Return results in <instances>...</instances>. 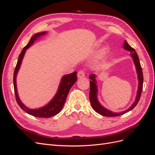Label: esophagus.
<instances>
[{
    "mask_svg": "<svg viewBox=\"0 0 155 155\" xmlns=\"http://www.w3.org/2000/svg\"><path fill=\"white\" fill-rule=\"evenodd\" d=\"M84 76H85V71H84V70H80L79 71H78V78H81Z\"/></svg>",
    "mask_w": 155,
    "mask_h": 155,
    "instance_id": "esophagus-1",
    "label": "esophagus"
}]
</instances>
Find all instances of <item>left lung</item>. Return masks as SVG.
<instances>
[{"label":"left lung","mask_w":155,"mask_h":155,"mask_svg":"<svg viewBox=\"0 0 155 155\" xmlns=\"http://www.w3.org/2000/svg\"><path fill=\"white\" fill-rule=\"evenodd\" d=\"M124 49L130 51V55L131 57L133 58L134 64L136 66V68H137V72L138 74V90L137 92V97H136V100L134 102V104L132 105L130 108L127 110H126L125 111H123L121 112H120V113H115V112H112V111H110L109 110H107L103 107L99 101H97V85H96V79H95V75L94 74H91L90 76H89V78L91 80L90 81V94H89V98H90V101H91V104L93 108V109L97 113H99L102 116H105L107 117H114V116H118L120 115H122L126 112H127L130 111V110H132L133 109L136 107V105H137L140 99V96H141V94L142 92V89H143V72H142V69L141 64H140L139 58L137 53L136 52L135 50L131 47V46L127 43V42L126 41H124Z\"/></svg>","instance_id":"obj_1"}]
</instances>
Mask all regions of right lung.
<instances>
[{
  "label": "right lung",
  "mask_w": 155,
  "mask_h": 155,
  "mask_svg": "<svg viewBox=\"0 0 155 155\" xmlns=\"http://www.w3.org/2000/svg\"><path fill=\"white\" fill-rule=\"evenodd\" d=\"M45 34H46V32L37 33V34H35L30 39L28 44L23 48L22 50L21 51V53L20 54L19 56H18V59L15 68V71H14V74H13L14 91H15L16 101L17 102L18 105H19V107L21 108V109L24 111H25L26 113L29 114L31 116L38 117V118H50V117L54 116L57 114H58L63 109L70 89L71 88V87L73 86L74 84L76 82L77 79H78L76 72H74L72 74H70L63 76L61 79V81L59 89L55 97L48 105H46V106L42 108H40V109H30L28 108H27L21 101L19 97H18L17 94V87H16V76H17V72L20 68L21 64L22 62V59L23 57H24L26 50L30 46L34 43V41L37 38H38L39 37L44 35Z\"/></svg>",
  "instance_id": "obj_1"
}]
</instances>
